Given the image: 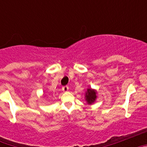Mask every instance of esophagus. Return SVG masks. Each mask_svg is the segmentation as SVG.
Segmentation results:
<instances>
[{"instance_id":"esophagus-1","label":"esophagus","mask_w":147,"mask_h":147,"mask_svg":"<svg viewBox=\"0 0 147 147\" xmlns=\"http://www.w3.org/2000/svg\"><path fill=\"white\" fill-rule=\"evenodd\" d=\"M62 90L64 92H67V90H68V89H69V87L67 86V85H65V86L62 87Z\"/></svg>"}]
</instances>
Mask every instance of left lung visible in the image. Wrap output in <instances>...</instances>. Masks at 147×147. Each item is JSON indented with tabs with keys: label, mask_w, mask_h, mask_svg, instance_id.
Returning a JSON list of instances; mask_svg holds the SVG:
<instances>
[{
	"label": "left lung",
	"mask_w": 147,
	"mask_h": 147,
	"mask_svg": "<svg viewBox=\"0 0 147 147\" xmlns=\"http://www.w3.org/2000/svg\"><path fill=\"white\" fill-rule=\"evenodd\" d=\"M85 98H86V101L88 104L91 105L92 103L94 102V101L96 98V91L93 90L88 89L86 94H85Z\"/></svg>",
	"instance_id": "1"
}]
</instances>
